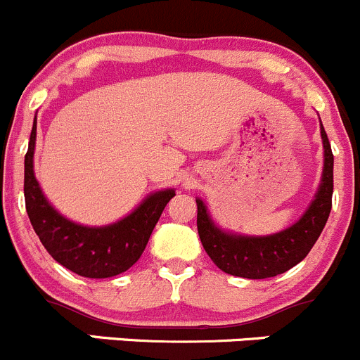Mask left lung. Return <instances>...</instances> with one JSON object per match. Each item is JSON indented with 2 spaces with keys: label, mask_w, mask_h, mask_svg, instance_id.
<instances>
[{
  "label": "left lung",
  "mask_w": 360,
  "mask_h": 360,
  "mask_svg": "<svg viewBox=\"0 0 360 360\" xmlns=\"http://www.w3.org/2000/svg\"><path fill=\"white\" fill-rule=\"evenodd\" d=\"M324 170L315 200L296 224L268 237H237L224 233L210 221L205 205L197 200V228L205 252L217 268L235 277L268 278L291 270L307 257L328 221L333 205V158L328 134L321 123Z\"/></svg>",
  "instance_id": "obj_1"
}]
</instances>
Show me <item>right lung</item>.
<instances>
[{"label": "right lung", "mask_w": 360, "mask_h": 360, "mask_svg": "<svg viewBox=\"0 0 360 360\" xmlns=\"http://www.w3.org/2000/svg\"><path fill=\"white\" fill-rule=\"evenodd\" d=\"M36 118L24 160V197L29 221L50 256L68 270L89 278H108L129 270L146 249L155 224L174 190L150 195L130 216L103 228L71 223L43 197L32 170Z\"/></svg>", "instance_id": "obj_1"}]
</instances>
